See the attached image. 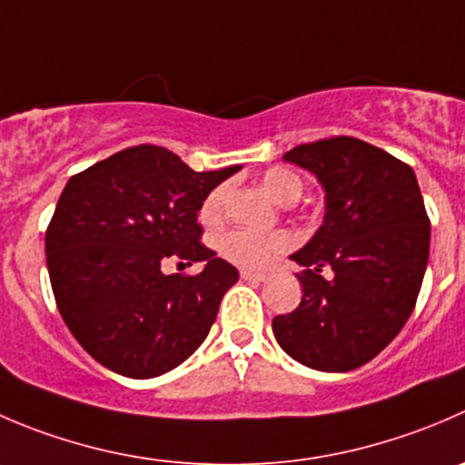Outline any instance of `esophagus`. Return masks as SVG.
<instances>
[{"mask_svg": "<svg viewBox=\"0 0 465 465\" xmlns=\"http://www.w3.org/2000/svg\"><path fill=\"white\" fill-rule=\"evenodd\" d=\"M241 277L245 279V282H265V274L254 272V270H241Z\"/></svg>", "mask_w": 465, "mask_h": 465, "instance_id": "1", "label": "esophagus"}]
</instances>
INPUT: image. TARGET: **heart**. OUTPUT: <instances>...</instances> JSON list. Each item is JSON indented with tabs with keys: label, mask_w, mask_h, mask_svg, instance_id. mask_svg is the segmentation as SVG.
I'll use <instances>...</instances> for the list:
<instances>
[{
	"label": "heart",
	"mask_w": 465,
	"mask_h": 465,
	"mask_svg": "<svg viewBox=\"0 0 465 465\" xmlns=\"http://www.w3.org/2000/svg\"><path fill=\"white\" fill-rule=\"evenodd\" d=\"M261 186L268 191L270 197H274L282 204H291L300 197L302 179L288 168H270L261 177ZM224 202H227V186H215L209 195L204 197L200 206V220L204 224L220 223L224 213ZM295 245V238L288 232H250V229H232L224 232L218 238V250L224 259L241 268L263 270L283 254L286 250Z\"/></svg>",
	"instance_id": "b5f03b06"
}]
</instances>
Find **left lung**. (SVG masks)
Wrapping results in <instances>:
<instances>
[{
    "label": "left lung",
    "instance_id": "left-lung-1",
    "mask_svg": "<svg viewBox=\"0 0 465 465\" xmlns=\"http://www.w3.org/2000/svg\"><path fill=\"white\" fill-rule=\"evenodd\" d=\"M283 161L318 177L324 223L291 256L304 265L302 302L277 315L283 352L322 372L363 366L416 306L430 259V218L411 165L350 136L292 147Z\"/></svg>",
    "mask_w": 465,
    "mask_h": 465
}]
</instances>
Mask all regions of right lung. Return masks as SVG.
Wrapping results in <instances>:
<instances>
[{"label":"right lung","instance_id":"add662e5","mask_svg":"<svg viewBox=\"0 0 465 465\" xmlns=\"http://www.w3.org/2000/svg\"><path fill=\"white\" fill-rule=\"evenodd\" d=\"M238 170L195 173L165 147L138 145L70 177L45 254L58 311L94 361L150 380L204 342L238 270L200 241L197 211ZM168 260L205 270L163 275Z\"/></svg>","mask_w":465,"mask_h":465}]
</instances>
